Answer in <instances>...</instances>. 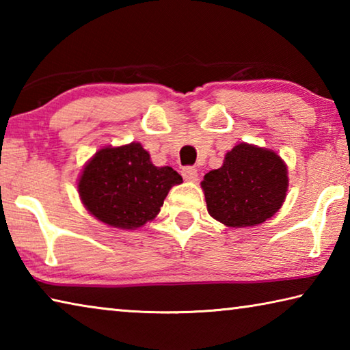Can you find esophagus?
<instances>
[{
    "label": "esophagus",
    "mask_w": 350,
    "mask_h": 350,
    "mask_svg": "<svg viewBox=\"0 0 350 350\" xmlns=\"http://www.w3.org/2000/svg\"><path fill=\"white\" fill-rule=\"evenodd\" d=\"M182 176L185 180L194 182V180H198V170L194 167H185V168H182Z\"/></svg>",
    "instance_id": "esophagus-1"
}]
</instances>
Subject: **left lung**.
I'll list each match as a JSON object with an SVG mask.
<instances>
[{
    "mask_svg": "<svg viewBox=\"0 0 350 350\" xmlns=\"http://www.w3.org/2000/svg\"><path fill=\"white\" fill-rule=\"evenodd\" d=\"M200 185L216 221L228 227H253L281 208L288 187L287 168L276 152L239 144Z\"/></svg>",
    "mask_w": 350,
    "mask_h": 350,
    "instance_id": "left-lung-1",
    "label": "left lung"
}]
</instances>
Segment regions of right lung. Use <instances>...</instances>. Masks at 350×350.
<instances>
[{"label": "right lung", "mask_w": 350, "mask_h": 350, "mask_svg": "<svg viewBox=\"0 0 350 350\" xmlns=\"http://www.w3.org/2000/svg\"><path fill=\"white\" fill-rule=\"evenodd\" d=\"M182 182L171 167H154L140 144L103 148L83 170L79 193L98 221L133 230L156 217L170 188Z\"/></svg>", "instance_id": "1"}]
</instances>
